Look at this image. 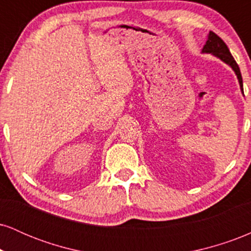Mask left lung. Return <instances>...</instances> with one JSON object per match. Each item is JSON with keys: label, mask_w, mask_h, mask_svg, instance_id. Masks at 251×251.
Wrapping results in <instances>:
<instances>
[{"label": "left lung", "mask_w": 251, "mask_h": 251, "mask_svg": "<svg viewBox=\"0 0 251 251\" xmlns=\"http://www.w3.org/2000/svg\"><path fill=\"white\" fill-rule=\"evenodd\" d=\"M201 51H203V53L212 54V55L220 57L222 61L227 63V65H229L230 67L234 70L236 75H237L241 89H242V92H243V81H242L240 67H238L237 62H236L234 57H232L229 48H227V46L226 45V42H224L223 40H222L221 37L217 35V34H215L214 31H210L209 36H208V41H206L205 45H204Z\"/></svg>", "instance_id": "left-lung-1"}]
</instances>
